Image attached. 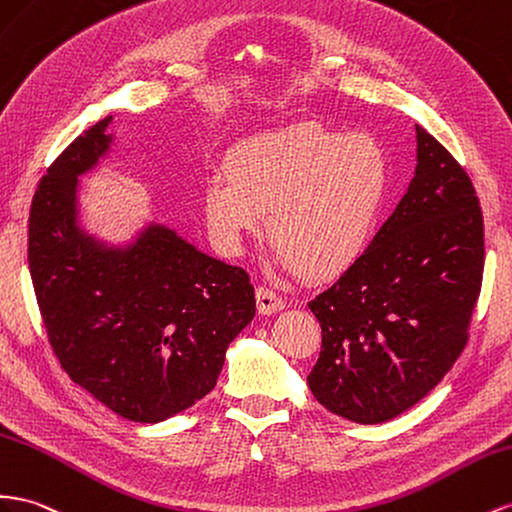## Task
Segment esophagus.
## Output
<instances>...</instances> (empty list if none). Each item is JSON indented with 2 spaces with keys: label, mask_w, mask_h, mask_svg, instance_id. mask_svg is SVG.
<instances>
[{
  "label": "esophagus",
  "mask_w": 512,
  "mask_h": 512,
  "mask_svg": "<svg viewBox=\"0 0 512 512\" xmlns=\"http://www.w3.org/2000/svg\"><path fill=\"white\" fill-rule=\"evenodd\" d=\"M256 303H258L260 314H275L284 308V299L267 286L256 288Z\"/></svg>",
  "instance_id": "1"
}]
</instances>
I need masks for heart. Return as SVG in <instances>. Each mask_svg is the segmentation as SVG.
<instances>
[{
	"label": "heart",
	"instance_id": "1",
	"mask_svg": "<svg viewBox=\"0 0 512 512\" xmlns=\"http://www.w3.org/2000/svg\"><path fill=\"white\" fill-rule=\"evenodd\" d=\"M226 174L204 187L217 245L237 254L267 215L278 265L308 280H334L362 258L388 189V159L372 137L308 120L247 137Z\"/></svg>",
	"mask_w": 512,
	"mask_h": 512
}]
</instances>
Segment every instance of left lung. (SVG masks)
<instances>
[{"label":"left lung","mask_w":512,"mask_h":512,"mask_svg":"<svg viewBox=\"0 0 512 512\" xmlns=\"http://www.w3.org/2000/svg\"><path fill=\"white\" fill-rule=\"evenodd\" d=\"M409 189L355 265L308 308L323 344L308 385L359 424L388 422L457 362L480 295L485 228L476 189L448 150L416 127Z\"/></svg>","instance_id":"left-lung-1"}]
</instances>
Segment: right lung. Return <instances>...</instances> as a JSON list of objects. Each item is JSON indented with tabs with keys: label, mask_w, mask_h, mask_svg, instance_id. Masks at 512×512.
I'll return each instance as SVG.
<instances>
[{
	"label": "right lung",
	"mask_w": 512,
	"mask_h": 512,
	"mask_svg": "<svg viewBox=\"0 0 512 512\" xmlns=\"http://www.w3.org/2000/svg\"><path fill=\"white\" fill-rule=\"evenodd\" d=\"M112 116L75 137L40 178L27 262L51 349L118 416L155 424L196 405L228 344L254 319L250 275L150 224L127 247L77 226L79 176L109 150Z\"/></svg>",
	"instance_id": "add662e5"
}]
</instances>
